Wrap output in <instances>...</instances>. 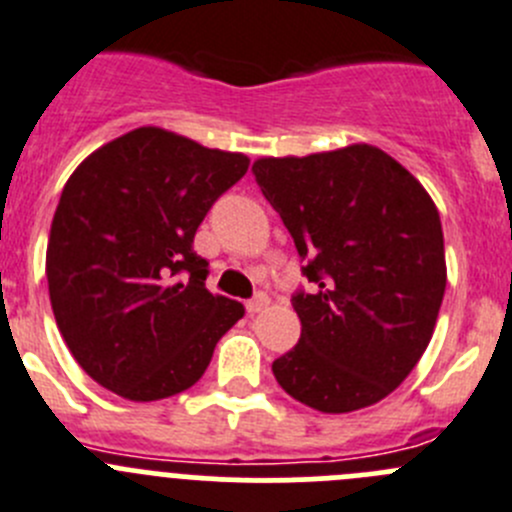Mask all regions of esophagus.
Returning a JSON list of instances; mask_svg holds the SVG:
<instances>
[{
    "label": "esophagus",
    "instance_id": "obj_1",
    "mask_svg": "<svg viewBox=\"0 0 512 512\" xmlns=\"http://www.w3.org/2000/svg\"><path fill=\"white\" fill-rule=\"evenodd\" d=\"M267 303H270V300H267V295L260 293V295H255V298H252V300H247L245 308H247V313L255 315V313H260V310H265Z\"/></svg>",
    "mask_w": 512,
    "mask_h": 512
}]
</instances>
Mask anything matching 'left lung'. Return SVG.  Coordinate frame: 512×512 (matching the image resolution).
<instances>
[{"label": "left lung", "mask_w": 512, "mask_h": 512, "mask_svg": "<svg viewBox=\"0 0 512 512\" xmlns=\"http://www.w3.org/2000/svg\"><path fill=\"white\" fill-rule=\"evenodd\" d=\"M252 174L310 283L293 295L298 346L272 361V374L323 414L371 407L412 374L432 341L447 285L432 197L369 143L257 159Z\"/></svg>", "instance_id": "obj_1"}]
</instances>
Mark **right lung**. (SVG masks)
<instances>
[{
  "label": "right lung",
  "mask_w": 512,
  "mask_h": 512,
  "mask_svg": "<svg viewBox=\"0 0 512 512\" xmlns=\"http://www.w3.org/2000/svg\"><path fill=\"white\" fill-rule=\"evenodd\" d=\"M250 159L143 126L88 156L62 189L47 242L57 328L85 374L131 401L202 379L237 300L204 285L194 234Z\"/></svg>",
  "instance_id": "1"
}]
</instances>
